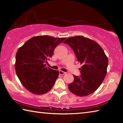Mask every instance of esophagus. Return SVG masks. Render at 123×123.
I'll return each mask as SVG.
<instances>
[{"mask_svg":"<svg viewBox=\"0 0 123 123\" xmlns=\"http://www.w3.org/2000/svg\"><path fill=\"white\" fill-rule=\"evenodd\" d=\"M66 74V72H64L63 71H62V70H60L59 71V74L60 75H64Z\"/></svg>","mask_w":123,"mask_h":123,"instance_id":"esophagus-1","label":"esophagus"}]
</instances>
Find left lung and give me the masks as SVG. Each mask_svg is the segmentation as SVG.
I'll list each match as a JSON object with an SVG mask.
<instances>
[{
  "label": "left lung",
  "instance_id": "1",
  "mask_svg": "<svg viewBox=\"0 0 123 123\" xmlns=\"http://www.w3.org/2000/svg\"><path fill=\"white\" fill-rule=\"evenodd\" d=\"M72 48L78 61L82 64L80 76L73 75L74 81L68 88L74 94L85 97L100 86L107 73V57L94 41L82 36L70 37L63 42Z\"/></svg>",
  "mask_w": 123,
  "mask_h": 123
}]
</instances>
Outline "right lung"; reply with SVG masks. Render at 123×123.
Returning a JSON list of instances; mask_svg holds the SVG:
<instances>
[{"instance_id":"right-lung-1","label":"right lung","mask_w":123,"mask_h":123,"mask_svg":"<svg viewBox=\"0 0 123 123\" xmlns=\"http://www.w3.org/2000/svg\"><path fill=\"white\" fill-rule=\"evenodd\" d=\"M66 38L35 36L18 49L14 64L16 74L27 90L41 95L52 88L59 72L46 67L45 63L51 57L55 47Z\"/></svg>"}]
</instances>
